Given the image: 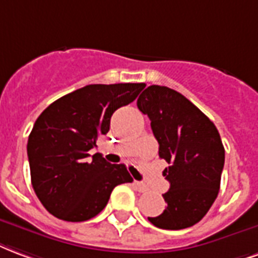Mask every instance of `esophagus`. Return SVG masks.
Segmentation results:
<instances>
[{"mask_svg":"<svg viewBox=\"0 0 258 258\" xmlns=\"http://www.w3.org/2000/svg\"><path fill=\"white\" fill-rule=\"evenodd\" d=\"M133 185H135V187H136L139 191H141V193H144V191H147V189H148V187H147V185H144L143 182L135 181L133 182Z\"/></svg>","mask_w":258,"mask_h":258,"instance_id":"34e87169","label":"esophagus"}]
</instances>
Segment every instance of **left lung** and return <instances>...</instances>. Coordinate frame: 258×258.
Instances as JSON below:
<instances>
[{
  "label": "left lung",
  "instance_id": "left-lung-1",
  "mask_svg": "<svg viewBox=\"0 0 258 258\" xmlns=\"http://www.w3.org/2000/svg\"><path fill=\"white\" fill-rule=\"evenodd\" d=\"M147 114L159 156L168 163L163 175L170 189L163 195L166 210L151 223L164 230L191 227L216 200L224 166V147L214 122L177 91L150 85L137 99Z\"/></svg>",
  "mask_w": 258,
  "mask_h": 258
}]
</instances>
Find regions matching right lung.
<instances>
[{"mask_svg":"<svg viewBox=\"0 0 258 258\" xmlns=\"http://www.w3.org/2000/svg\"><path fill=\"white\" fill-rule=\"evenodd\" d=\"M144 83L90 84L50 104L35 121L27 154L31 182L43 207L55 218L84 222L107 205L117 185L132 182L125 164L91 156L98 137L110 131L117 108L136 99Z\"/></svg>","mask_w":258,"mask_h":258,"instance_id":"1","label":"right lung"}]
</instances>
